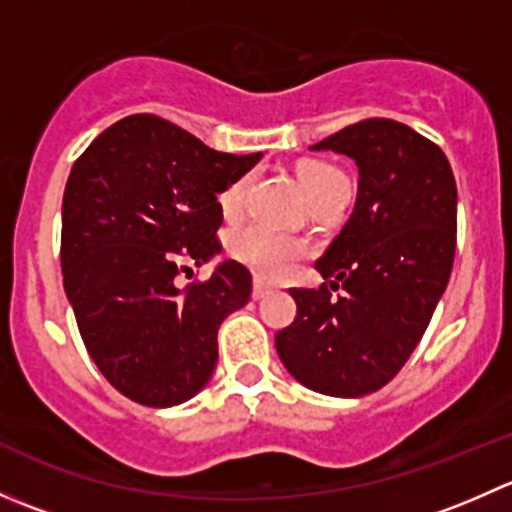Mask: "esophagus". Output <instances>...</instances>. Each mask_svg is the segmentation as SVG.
<instances>
[{"instance_id": "34e87169", "label": "esophagus", "mask_w": 512, "mask_h": 512, "mask_svg": "<svg viewBox=\"0 0 512 512\" xmlns=\"http://www.w3.org/2000/svg\"><path fill=\"white\" fill-rule=\"evenodd\" d=\"M265 294H270V287L262 280H255V285H252V299H262Z\"/></svg>"}]
</instances>
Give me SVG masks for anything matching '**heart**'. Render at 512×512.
Instances as JSON below:
<instances>
[{"mask_svg": "<svg viewBox=\"0 0 512 512\" xmlns=\"http://www.w3.org/2000/svg\"><path fill=\"white\" fill-rule=\"evenodd\" d=\"M299 183H302L304 193L309 195L314 205L324 203L329 198H337L342 193H352V183H349L347 175L332 163H322V160H309L302 163L297 170ZM252 173L240 175V178L232 180L230 185L220 193V210L225 213V218H235L242 210L247 198V190H250ZM230 250L242 265L250 267L252 272H257L260 277L267 280H280L287 277L294 270L299 260L307 255V242L299 240V237L287 235V232L272 230L267 225H245L232 235Z\"/></svg>", "mask_w": 512, "mask_h": 512, "instance_id": "1", "label": "heart"}]
</instances>
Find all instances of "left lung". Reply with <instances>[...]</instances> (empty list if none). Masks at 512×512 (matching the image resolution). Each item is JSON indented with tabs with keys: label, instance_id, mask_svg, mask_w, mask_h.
I'll use <instances>...</instances> for the list:
<instances>
[{
	"label": "left lung",
	"instance_id": "obj_1",
	"mask_svg": "<svg viewBox=\"0 0 512 512\" xmlns=\"http://www.w3.org/2000/svg\"><path fill=\"white\" fill-rule=\"evenodd\" d=\"M312 151L354 158L359 193L352 218L314 265L327 282L289 289L297 317L277 332L275 347L299 384L356 399L399 374L448 285L456 178L436 143L391 118L352 123Z\"/></svg>",
	"mask_w": 512,
	"mask_h": 512
}]
</instances>
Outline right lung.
<instances>
[{"label":"right lung","mask_w":512,"mask_h":512,"mask_svg":"<svg viewBox=\"0 0 512 512\" xmlns=\"http://www.w3.org/2000/svg\"><path fill=\"white\" fill-rule=\"evenodd\" d=\"M262 156H232L153 113L126 116L71 168L61 272L86 352L108 384L153 409L193 399L218 364V327L252 277L227 260L178 287L188 262L220 252L218 193Z\"/></svg>","instance_id":"1"}]
</instances>
